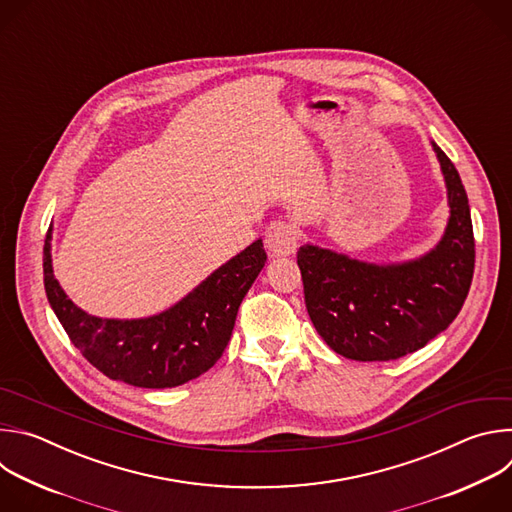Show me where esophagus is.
Returning a JSON list of instances; mask_svg holds the SVG:
<instances>
[{
    "label": "esophagus",
    "instance_id": "34e87169",
    "mask_svg": "<svg viewBox=\"0 0 512 512\" xmlns=\"http://www.w3.org/2000/svg\"><path fill=\"white\" fill-rule=\"evenodd\" d=\"M298 231L287 221H271L265 231V245L271 255H291L298 247Z\"/></svg>",
    "mask_w": 512,
    "mask_h": 512
}]
</instances>
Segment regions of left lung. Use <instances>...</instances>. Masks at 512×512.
<instances>
[{
    "instance_id": "8db88e82",
    "label": "left lung",
    "mask_w": 512,
    "mask_h": 512,
    "mask_svg": "<svg viewBox=\"0 0 512 512\" xmlns=\"http://www.w3.org/2000/svg\"><path fill=\"white\" fill-rule=\"evenodd\" d=\"M448 188L450 218L442 237L419 259L377 265L304 245L298 265L310 320L338 354L373 362L423 348L460 314L474 275V231L456 166L433 143Z\"/></svg>"
}]
</instances>
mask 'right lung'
<instances>
[{"label":"right lung","mask_w":512,"mask_h":512,"mask_svg":"<svg viewBox=\"0 0 512 512\" xmlns=\"http://www.w3.org/2000/svg\"><path fill=\"white\" fill-rule=\"evenodd\" d=\"M50 241L52 227L44 241V287L70 342L105 377L143 389L184 385L223 356L239 306L267 261L257 239L166 312L113 320L91 316L68 300L52 271Z\"/></svg>","instance_id":"add662e5"}]
</instances>
